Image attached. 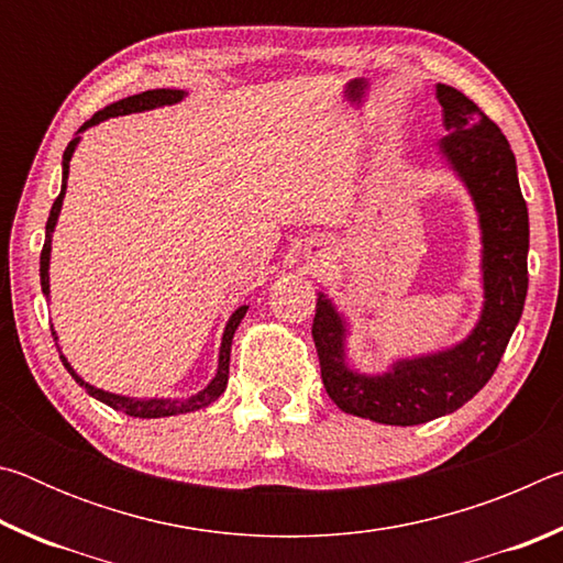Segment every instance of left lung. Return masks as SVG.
Returning <instances> with one entry per match:
<instances>
[{
	"label": "left lung",
	"mask_w": 563,
	"mask_h": 563,
	"mask_svg": "<svg viewBox=\"0 0 563 563\" xmlns=\"http://www.w3.org/2000/svg\"><path fill=\"white\" fill-rule=\"evenodd\" d=\"M437 99L446 129L440 154L464 184L479 216L484 290L479 320L456 345L399 357L379 375L350 365V322L325 292H318L312 320L322 385L330 399L342 412L379 424H422L470 402L497 369L519 325L529 288V211L509 141L462 91L437 84Z\"/></svg>",
	"instance_id": "8db88e82"
}]
</instances>
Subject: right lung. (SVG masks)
Returning <instances> with one entry per match:
<instances>
[{"label":"right lung","instance_id":"right-lung-1","mask_svg":"<svg viewBox=\"0 0 563 563\" xmlns=\"http://www.w3.org/2000/svg\"><path fill=\"white\" fill-rule=\"evenodd\" d=\"M186 99V91L184 89H151L144 93H133V97H126L121 101H113L109 107H103L101 111L93 113V117L84 123V126L74 133V139L69 141V146L64 151V158H62V194L56 196V201L52 206V213H49V221H46V235H44V247H42V258H40V278H42V292L49 298V261H52V233L56 228V221H59V213H62V203H64V194H66V178H69V164H71V156L76 146H79L81 141V133L97 126V123L113 119V117H126V113H141V111H151V109H158V107H170V103H178ZM247 312V305H241L231 318L225 322V330H223V338H221V350H218V369L211 383H208L201 393L190 395V397H126V395H117V393H107V389H99L89 383H84V377L76 375V369L71 367V362L62 355V347H59V338H56V332L52 330V335L56 340V347H59V357L64 362V367L69 369V375L79 383L87 393L99 399V402L109 405L111 409H117V412H123L129 417H139V419H156V417H174V415H186V412H196V409H203L211 402H216L218 397L223 395V389L228 385V365H231V345H233V335L238 325H241V320L245 318Z\"/></svg>","mask_w":563,"mask_h":563}]
</instances>
